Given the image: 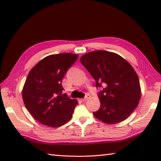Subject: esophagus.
<instances>
[{"mask_svg":"<svg viewBox=\"0 0 161 161\" xmlns=\"http://www.w3.org/2000/svg\"><path fill=\"white\" fill-rule=\"evenodd\" d=\"M91 97V96L89 95H86V96H85L83 99H81V100H83V101H86L87 100H88V99H89Z\"/></svg>","mask_w":161,"mask_h":161,"instance_id":"34e87169","label":"esophagus"}]
</instances>
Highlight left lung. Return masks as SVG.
<instances>
[{
  "label": "left lung",
  "instance_id": "obj_1",
  "mask_svg": "<svg viewBox=\"0 0 161 161\" xmlns=\"http://www.w3.org/2000/svg\"><path fill=\"white\" fill-rule=\"evenodd\" d=\"M80 62L96 81L100 108L93 112L96 118L107 124L122 122L138 107L141 95L137 73L118 54L97 50L85 54Z\"/></svg>",
  "mask_w": 161,
  "mask_h": 161
}]
</instances>
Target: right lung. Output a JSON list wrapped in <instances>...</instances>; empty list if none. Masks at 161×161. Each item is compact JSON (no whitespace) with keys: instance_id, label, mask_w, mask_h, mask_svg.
<instances>
[{"instance_id":"add662e5","label":"right lung","mask_w":161,"mask_h":161,"mask_svg":"<svg viewBox=\"0 0 161 161\" xmlns=\"http://www.w3.org/2000/svg\"><path fill=\"white\" fill-rule=\"evenodd\" d=\"M78 58L77 54H52L34 66L23 88L24 104L34 118L50 127H59L71 119L76 100L63 94L65 75Z\"/></svg>"}]
</instances>
